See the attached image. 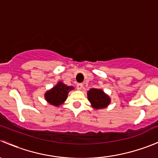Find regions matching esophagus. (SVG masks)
<instances>
[{
  "mask_svg": "<svg viewBox=\"0 0 158 158\" xmlns=\"http://www.w3.org/2000/svg\"><path fill=\"white\" fill-rule=\"evenodd\" d=\"M76 88H77L78 90H81L82 88H83V84L82 83H78L76 85Z\"/></svg>",
  "mask_w": 158,
  "mask_h": 158,
  "instance_id": "obj_1",
  "label": "esophagus"
}]
</instances>
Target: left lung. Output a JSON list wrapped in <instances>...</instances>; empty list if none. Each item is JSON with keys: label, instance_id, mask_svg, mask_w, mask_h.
I'll return each instance as SVG.
<instances>
[{"label": "left lung", "instance_id": "obj_1", "mask_svg": "<svg viewBox=\"0 0 158 158\" xmlns=\"http://www.w3.org/2000/svg\"><path fill=\"white\" fill-rule=\"evenodd\" d=\"M87 95L91 105L95 109H104L109 106L111 102L109 95H106L102 89H91Z\"/></svg>", "mask_w": 158, "mask_h": 158}]
</instances>
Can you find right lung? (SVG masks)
<instances>
[{"label": "right lung", "instance_id": "obj_1", "mask_svg": "<svg viewBox=\"0 0 158 158\" xmlns=\"http://www.w3.org/2000/svg\"><path fill=\"white\" fill-rule=\"evenodd\" d=\"M73 89V86H68L63 82H59L53 88L46 92L45 98L49 104L59 106L66 101L68 93Z\"/></svg>", "mask_w": 158, "mask_h": 158}]
</instances>
